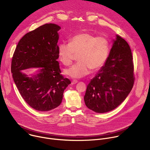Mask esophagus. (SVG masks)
<instances>
[{
    "instance_id": "obj_1",
    "label": "esophagus",
    "mask_w": 150,
    "mask_h": 150,
    "mask_svg": "<svg viewBox=\"0 0 150 150\" xmlns=\"http://www.w3.org/2000/svg\"><path fill=\"white\" fill-rule=\"evenodd\" d=\"M77 82H78V81H77V80L74 79V80L72 81V83H72V85H74V84H76Z\"/></svg>"
}]
</instances>
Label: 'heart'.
I'll use <instances>...</instances> for the list:
<instances>
[{
	"instance_id": "obj_1",
	"label": "heart",
	"mask_w": 150,
	"mask_h": 150,
	"mask_svg": "<svg viewBox=\"0 0 150 150\" xmlns=\"http://www.w3.org/2000/svg\"><path fill=\"white\" fill-rule=\"evenodd\" d=\"M110 45L104 37H96L87 33L79 34L72 37L69 43L62 42L57 49L59 60L68 66L77 55L78 62L64 71L65 75L80 78L88 75L90 69L96 71L100 69L109 56Z\"/></svg>"
}]
</instances>
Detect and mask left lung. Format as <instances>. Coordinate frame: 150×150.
Masks as SVG:
<instances>
[{"mask_svg": "<svg viewBox=\"0 0 150 150\" xmlns=\"http://www.w3.org/2000/svg\"><path fill=\"white\" fill-rule=\"evenodd\" d=\"M112 41L108 59L87 85L83 98L87 108L96 113L116 109L129 95L134 83L129 45L119 35Z\"/></svg>", "mask_w": 150, "mask_h": 150, "instance_id": "obj_1", "label": "left lung"}]
</instances>
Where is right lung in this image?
<instances>
[{
	"label": "right lung",
	"mask_w": 150,
	"mask_h": 150,
	"mask_svg": "<svg viewBox=\"0 0 150 150\" xmlns=\"http://www.w3.org/2000/svg\"><path fill=\"white\" fill-rule=\"evenodd\" d=\"M60 27L46 24L27 33L13 55L11 72L20 94L36 110H53L62 103L64 90L71 82L60 74L57 59ZM39 68L31 77L22 71Z\"/></svg>",
	"instance_id": "obj_1"
}]
</instances>
